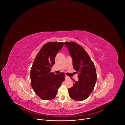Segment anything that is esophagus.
Masks as SVG:
<instances>
[{
  "instance_id": "1",
  "label": "esophagus",
  "mask_w": 125,
  "mask_h": 125,
  "mask_svg": "<svg viewBox=\"0 0 125 125\" xmlns=\"http://www.w3.org/2000/svg\"><path fill=\"white\" fill-rule=\"evenodd\" d=\"M65 78H66V79H69V77L68 76H67V75H66Z\"/></svg>"
}]
</instances>
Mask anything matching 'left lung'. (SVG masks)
<instances>
[{"instance_id":"obj_1","label":"left lung","mask_w":125,"mask_h":125,"mask_svg":"<svg viewBox=\"0 0 125 125\" xmlns=\"http://www.w3.org/2000/svg\"><path fill=\"white\" fill-rule=\"evenodd\" d=\"M65 45L68 48L73 59V68L78 73V81H74L73 86L68 89L72 99L83 101L89 97L94 88L97 74L94 63L84 49L73 42H66Z\"/></svg>"}]
</instances>
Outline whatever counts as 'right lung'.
Here are the masks:
<instances>
[{"label": "right lung", "mask_w": 125, "mask_h": 125, "mask_svg": "<svg viewBox=\"0 0 125 125\" xmlns=\"http://www.w3.org/2000/svg\"><path fill=\"white\" fill-rule=\"evenodd\" d=\"M63 42H51L44 44L34 60L30 71L31 84L37 95L43 100L54 99L58 89L65 79V74L51 73L55 58Z\"/></svg>", "instance_id": "1"}]
</instances>
